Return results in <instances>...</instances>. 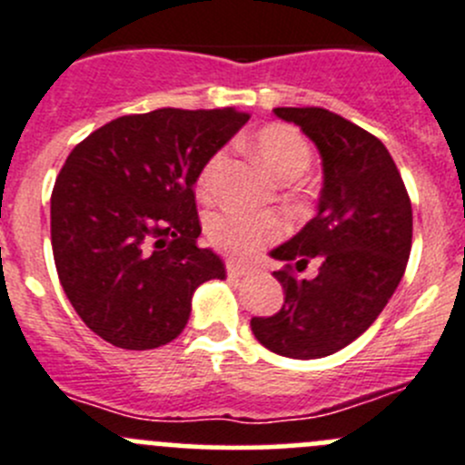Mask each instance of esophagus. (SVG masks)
I'll use <instances>...</instances> for the list:
<instances>
[{
  "label": "esophagus",
  "mask_w": 465,
  "mask_h": 465,
  "mask_svg": "<svg viewBox=\"0 0 465 465\" xmlns=\"http://www.w3.org/2000/svg\"><path fill=\"white\" fill-rule=\"evenodd\" d=\"M227 274L229 277H247V274H252V268L241 261H227Z\"/></svg>",
  "instance_id": "1"
}]
</instances>
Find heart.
Masks as SVG:
<instances>
[{
    "label": "heart",
    "instance_id": "b5f03b06",
    "mask_svg": "<svg viewBox=\"0 0 465 465\" xmlns=\"http://www.w3.org/2000/svg\"><path fill=\"white\" fill-rule=\"evenodd\" d=\"M254 150L268 170L283 182L297 179L311 165V145L300 129L291 124L272 123L256 132ZM224 163V150L215 152L197 177V193L209 197L215 177ZM283 233V220L277 213H242V211H218L206 218V238L215 250L229 256H250Z\"/></svg>",
    "mask_w": 465,
    "mask_h": 465
}]
</instances>
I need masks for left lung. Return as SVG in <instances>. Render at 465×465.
<instances>
[{
    "instance_id": "1",
    "label": "left lung",
    "mask_w": 465,
    "mask_h": 465,
    "mask_svg": "<svg viewBox=\"0 0 465 465\" xmlns=\"http://www.w3.org/2000/svg\"><path fill=\"white\" fill-rule=\"evenodd\" d=\"M274 115L295 123L322 156L318 215L270 254L283 304L270 318H252L256 341L291 359H320L361 336L384 311L411 252V200L400 170L377 136L320 106H282ZM315 255L319 277L294 270Z\"/></svg>"
}]
</instances>
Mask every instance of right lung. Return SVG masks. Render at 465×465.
Listing matches in <instances>:
<instances>
[{"instance_id": "obj_1", "label": "right lung", "mask_w": 465, "mask_h": 465, "mask_svg": "<svg viewBox=\"0 0 465 465\" xmlns=\"http://www.w3.org/2000/svg\"><path fill=\"white\" fill-rule=\"evenodd\" d=\"M250 120L236 108L123 115L79 143L52 191V250L67 300L90 331L123 350L174 341L193 292L224 279L197 247L195 182Z\"/></svg>"}]
</instances>
